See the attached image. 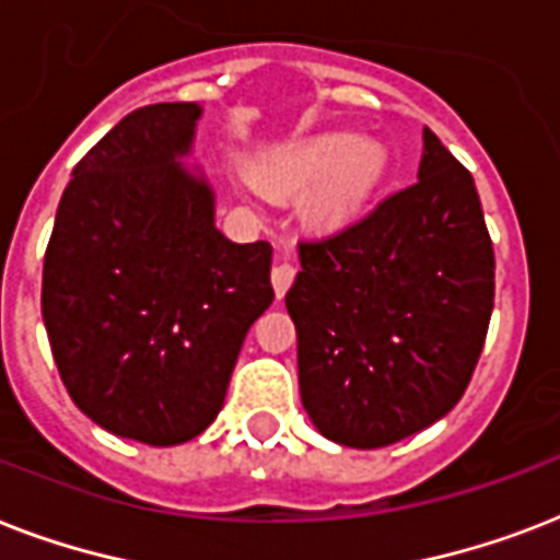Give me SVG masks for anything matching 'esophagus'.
<instances>
[{
	"label": "esophagus",
	"instance_id": "34e87169",
	"mask_svg": "<svg viewBox=\"0 0 560 560\" xmlns=\"http://www.w3.org/2000/svg\"><path fill=\"white\" fill-rule=\"evenodd\" d=\"M272 290H276V296H284L288 293V288L293 284V279H296V267L290 261H279L276 267H272Z\"/></svg>",
	"mask_w": 560,
	"mask_h": 560
}]
</instances>
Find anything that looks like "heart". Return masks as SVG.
Masks as SVG:
<instances>
[{"instance_id": "obj_1", "label": "heart", "mask_w": 560, "mask_h": 560, "mask_svg": "<svg viewBox=\"0 0 560 560\" xmlns=\"http://www.w3.org/2000/svg\"><path fill=\"white\" fill-rule=\"evenodd\" d=\"M389 148L354 130H319L272 148L244 186L270 197H302V218L323 232H342L366 218L389 177Z\"/></svg>"}]
</instances>
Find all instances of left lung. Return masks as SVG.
I'll return each instance as SVG.
<instances>
[{
    "label": "left lung",
    "mask_w": 560,
    "mask_h": 560,
    "mask_svg": "<svg viewBox=\"0 0 560 560\" xmlns=\"http://www.w3.org/2000/svg\"><path fill=\"white\" fill-rule=\"evenodd\" d=\"M299 264L284 305L302 407L325 439L374 451L459 404L494 307V249L474 177L433 130L416 186L299 244Z\"/></svg>",
    "instance_id": "1"
}]
</instances>
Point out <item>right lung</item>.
Returning a JSON list of instances; mask_svg holds the SVG:
<instances>
[{"label": "right lung", "mask_w": 560, "mask_h": 560, "mask_svg": "<svg viewBox=\"0 0 560 560\" xmlns=\"http://www.w3.org/2000/svg\"><path fill=\"white\" fill-rule=\"evenodd\" d=\"M200 104L121 118L72 171L43 261V323L74 407L174 447L218 418L249 325L270 307L272 246L214 226L191 156Z\"/></svg>", "instance_id": "1"}]
</instances>
